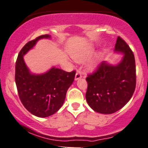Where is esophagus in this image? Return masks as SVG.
Wrapping results in <instances>:
<instances>
[{
  "label": "esophagus",
  "mask_w": 148,
  "mask_h": 148,
  "mask_svg": "<svg viewBox=\"0 0 148 148\" xmlns=\"http://www.w3.org/2000/svg\"><path fill=\"white\" fill-rule=\"evenodd\" d=\"M82 77V73H81V71H77V73H76V75H75V80H79V79H80Z\"/></svg>",
  "instance_id": "1"
}]
</instances>
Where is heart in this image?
I'll list each match as a JSON object with an SVG mask.
<instances>
[{"instance_id":"obj_1","label":"heart","mask_w":148,"mask_h":148,"mask_svg":"<svg viewBox=\"0 0 148 148\" xmlns=\"http://www.w3.org/2000/svg\"><path fill=\"white\" fill-rule=\"evenodd\" d=\"M94 53V49L91 46H87L84 48L76 49L71 52V57L77 62H84L88 60ZM97 67V63L95 62H91L88 65L90 70H94Z\"/></svg>"}]
</instances>
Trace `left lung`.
<instances>
[{"label":"left lung","instance_id":"1","mask_svg":"<svg viewBox=\"0 0 148 148\" xmlns=\"http://www.w3.org/2000/svg\"><path fill=\"white\" fill-rule=\"evenodd\" d=\"M115 52L123 54L117 64L103 61L96 72L88 75L86 99L94 111L111 114L122 108L130 101L136 85L134 54L121 37H118Z\"/></svg>","mask_w":148,"mask_h":148}]
</instances>
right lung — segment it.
Here are the masks:
<instances>
[{"label":"right lung","instance_id":"right-lung-1","mask_svg":"<svg viewBox=\"0 0 148 148\" xmlns=\"http://www.w3.org/2000/svg\"><path fill=\"white\" fill-rule=\"evenodd\" d=\"M50 37L44 35L28 42L19 52L15 64V84L20 99L27 111L40 118L48 117L59 111L76 74L75 71L66 72L54 66L43 74H33L29 71L25 63L24 55L38 40Z\"/></svg>","mask_w":148,"mask_h":148}]
</instances>
